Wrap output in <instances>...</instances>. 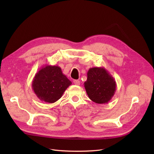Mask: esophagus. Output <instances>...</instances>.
Returning <instances> with one entry per match:
<instances>
[{
    "instance_id": "obj_1",
    "label": "esophagus",
    "mask_w": 154,
    "mask_h": 154,
    "mask_svg": "<svg viewBox=\"0 0 154 154\" xmlns=\"http://www.w3.org/2000/svg\"><path fill=\"white\" fill-rule=\"evenodd\" d=\"M73 83H74V84H75L76 85H80V81L78 80H74L73 81Z\"/></svg>"
}]
</instances>
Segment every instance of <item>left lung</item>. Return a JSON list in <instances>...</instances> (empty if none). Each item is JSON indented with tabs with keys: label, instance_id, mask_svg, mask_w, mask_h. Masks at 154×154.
<instances>
[{
	"label": "left lung",
	"instance_id": "8db88e82",
	"mask_svg": "<svg viewBox=\"0 0 154 154\" xmlns=\"http://www.w3.org/2000/svg\"><path fill=\"white\" fill-rule=\"evenodd\" d=\"M84 87L88 97L98 104L109 102L116 91V81L104 67L88 69Z\"/></svg>",
	"mask_w": 154,
	"mask_h": 154
}]
</instances>
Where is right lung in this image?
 Segmentation results:
<instances>
[{
    "label": "right lung",
    "instance_id": "1",
    "mask_svg": "<svg viewBox=\"0 0 154 154\" xmlns=\"http://www.w3.org/2000/svg\"><path fill=\"white\" fill-rule=\"evenodd\" d=\"M71 84L60 67L45 65L35 74L32 88L40 101L53 103L62 96Z\"/></svg>",
    "mask_w": 154,
    "mask_h": 154
}]
</instances>
